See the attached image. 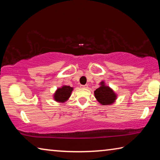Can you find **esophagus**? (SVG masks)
Segmentation results:
<instances>
[{"label":"esophagus","mask_w":160,"mask_h":160,"mask_svg":"<svg viewBox=\"0 0 160 160\" xmlns=\"http://www.w3.org/2000/svg\"><path fill=\"white\" fill-rule=\"evenodd\" d=\"M82 88H88V85H82L81 86Z\"/></svg>","instance_id":"34e87169"}]
</instances>
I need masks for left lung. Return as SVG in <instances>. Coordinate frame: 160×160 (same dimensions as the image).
I'll return each mask as SVG.
<instances>
[{
  "label": "left lung",
  "mask_w": 160,
  "mask_h": 160,
  "mask_svg": "<svg viewBox=\"0 0 160 160\" xmlns=\"http://www.w3.org/2000/svg\"><path fill=\"white\" fill-rule=\"evenodd\" d=\"M99 87L94 92L97 102L102 105H111L113 104L117 99V94L109 86L106 85L104 81L99 83Z\"/></svg>",
  "instance_id": "left-lung-1"
}]
</instances>
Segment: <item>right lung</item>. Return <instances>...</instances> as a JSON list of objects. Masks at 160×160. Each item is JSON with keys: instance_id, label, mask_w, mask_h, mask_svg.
<instances>
[{"instance_id": "add662e5", "label": "right lung", "mask_w": 160, "mask_h": 160, "mask_svg": "<svg viewBox=\"0 0 160 160\" xmlns=\"http://www.w3.org/2000/svg\"><path fill=\"white\" fill-rule=\"evenodd\" d=\"M72 90H73V88H72V87L69 85H63L61 88H57V90L53 94V98L56 102L63 103L68 100Z\"/></svg>"}]
</instances>
